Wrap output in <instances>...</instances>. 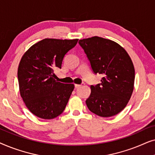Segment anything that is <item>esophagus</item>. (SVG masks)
Here are the masks:
<instances>
[{
	"label": "esophagus",
	"instance_id": "1",
	"mask_svg": "<svg viewBox=\"0 0 155 155\" xmlns=\"http://www.w3.org/2000/svg\"><path fill=\"white\" fill-rule=\"evenodd\" d=\"M84 84V82H83V83H82L81 84H75V88H79V87H80L83 86Z\"/></svg>",
	"mask_w": 155,
	"mask_h": 155
}]
</instances>
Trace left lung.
Instances as JSON below:
<instances>
[{
  "label": "left lung",
  "mask_w": 155,
  "mask_h": 155,
  "mask_svg": "<svg viewBox=\"0 0 155 155\" xmlns=\"http://www.w3.org/2000/svg\"><path fill=\"white\" fill-rule=\"evenodd\" d=\"M94 73L101 83L91 85L86 100L90 111L101 117L116 115L126 107L134 88L135 69L128 53L110 39L92 37L79 40Z\"/></svg>",
  "instance_id": "obj_1"
}]
</instances>
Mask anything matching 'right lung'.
<instances>
[{"instance_id":"right-lung-1","label":"right lung","mask_w":155,"mask_h":155,"mask_svg":"<svg viewBox=\"0 0 155 155\" xmlns=\"http://www.w3.org/2000/svg\"><path fill=\"white\" fill-rule=\"evenodd\" d=\"M78 39H44L31 46L21 58L18 70L20 95L37 117L52 119L63 113L74 90L73 84L55 80L65 55Z\"/></svg>"}]
</instances>
